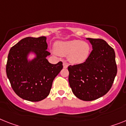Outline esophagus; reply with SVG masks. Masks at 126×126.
<instances>
[{"label":"esophagus","instance_id":"obj_1","mask_svg":"<svg viewBox=\"0 0 126 126\" xmlns=\"http://www.w3.org/2000/svg\"><path fill=\"white\" fill-rule=\"evenodd\" d=\"M63 68H66L68 67V65H67V63H65V62H63Z\"/></svg>","mask_w":126,"mask_h":126}]
</instances>
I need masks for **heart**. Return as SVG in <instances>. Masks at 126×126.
I'll use <instances>...</instances> for the list:
<instances>
[{"instance_id":"obj_1","label":"heart","mask_w":126,"mask_h":126,"mask_svg":"<svg viewBox=\"0 0 126 126\" xmlns=\"http://www.w3.org/2000/svg\"><path fill=\"white\" fill-rule=\"evenodd\" d=\"M56 53L61 56H68V60L73 64L83 63L90 53L91 47L86 42L79 40H71L60 42L55 46Z\"/></svg>"}]
</instances>
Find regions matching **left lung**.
Wrapping results in <instances>:
<instances>
[{
    "mask_svg": "<svg viewBox=\"0 0 126 126\" xmlns=\"http://www.w3.org/2000/svg\"><path fill=\"white\" fill-rule=\"evenodd\" d=\"M86 39L92 45V51L84 63L68 66V82L76 97L90 101L108 92L117 75V66L114 49L106 41Z\"/></svg>",
    "mask_w": 126,
    "mask_h": 126,
    "instance_id": "obj_1",
    "label": "left lung"
}]
</instances>
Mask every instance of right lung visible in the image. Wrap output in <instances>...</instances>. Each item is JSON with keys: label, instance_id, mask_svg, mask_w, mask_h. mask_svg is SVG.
I'll use <instances>...</instances> for the list:
<instances>
[{"label": "right lung", "instance_id": "1", "mask_svg": "<svg viewBox=\"0 0 126 126\" xmlns=\"http://www.w3.org/2000/svg\"><path fill=\"white\" fill-rule=\"evenodd\" d=\"M46 37H27L10 49L6 64V74L15 94L23 99L38 102L50 93L54 78L63 68L61 61L51 64L46 59L50 53L47 50ZM33 52L36 58L28 61L27 56Z\"/></svg>", "mask_w": 126, "mask_h": 126}]
</instances>
